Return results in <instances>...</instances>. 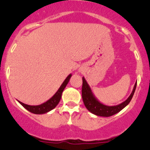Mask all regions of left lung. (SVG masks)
Returning a JSON list of instances; mask_svg holds the SVG:
<instances>
[{
	"instance_id": "1",
	"label": "left lung",
	"mask_w": 150,
	"mask_h": 150,
	"mask_svg": "<svg viewBox=\"0 0 150 150\" xmlns=\"http://www.w3.org/2000/svg\"><path fill=\"white\" fill-rule=\"evenodd\" d=\"M137 82L134 85L131 94L128 97L126 100L115 106H107L98 100L97 97L93 94L91 87L86 81L85 77H82V97L85 107L89 111L94 115L103 117H109L116 114L124 108L127 105H128L131 101L133 94L135 93Z\"/></svg>"
}]
</instances>
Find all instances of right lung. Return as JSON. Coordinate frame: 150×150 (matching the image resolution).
<instances>
[{
  "instance_id": "add662e5",
  "label": "right lung",
  "mask_w": 150,
  "mask_h": 150,
  "mask_svg": "<svg viewBox=\"0 0 150 150\" xmlns=\"http://www.w3.org/2000/svg\"><path fill=\"white\" fill-rule=\"evenodd\" d=\"M72 76V74H70L68 77L65 78V80L63 81L61 87L58 89V91L54 94V95L52 97L50 98L49 100H47L46 102L43 103L40 105H37V106H31V105H27L21 102V101H18V102L23 106L24 108H26L27 111L30 112L34 113V114H44V113L49 112L50 111L53 110V108L56 107L58 104L60 100L61 99L62 93L63 90L68 85V82H69L70 77Z\"/></svg>"
}]
</instances>
